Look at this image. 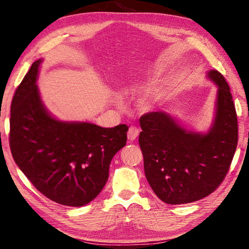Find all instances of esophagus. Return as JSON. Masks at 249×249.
<instances>
[{"label": "esophagus", "instance_id": "obj_1", "mask_svg": "<svg viewBox=\"0 0 249 249\" xmlns=\"http://www.w3.org/2000/svg\"><path fill=\"white\" fill-rule=\"evenodd\" d=\"M139 134V130L136 127H130L128 130V133H127V137L129 141H133L137 138Z\"/></svg>", "mask_w": 249, "mask_h": 249}]
</instances>
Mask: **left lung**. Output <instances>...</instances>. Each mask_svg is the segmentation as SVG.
Returning a JSON list of instances; mask_svg holds the SVG:
<instances>
[{"label": "left lung", "mask_w": 249, "mask_h": 249, "mask_svg": "<svg viewBox=\"0 0 249 249\" xmlns=\"http://www.w3.org/2000/svg\"><path fill=\"white\" fill-rule=\"evenodd\" d=\"M207 77L217 86L215 117L208 132L185 128L164 111L147 113L139 120L145 177L166 204L192 203L213 193L236 150L238 125L230 88L215 70Z\"/></svg>", "instance_id": "left-lung-1"}]
</instances>
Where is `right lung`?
<instances>
[{"instance_id":"obj_1","label":"right lung","mask_w":249,"mask_h":249,"mask_svg":"<svg viewBox=\"0 0 249 249\" xmlns=\"http://www.w3.org/2000/svg\"><path fill=\"white\" fill-rule=\"evenodd\" d=\"M32 63L12 100L10 147L16 164L51 201L82 207L106 185L113 156L126 145L128 126L64 122L45 108Z\"/></svg>"}]
</instances>
